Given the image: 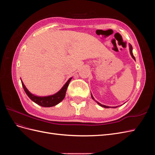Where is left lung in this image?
<instances>
[{
    "label": "left lung",
    "mask_w": 155,
    "mask_h": 155,
    "mask_svg": "<svg viewBox=\"0 0 155 155\" xmlns=\"http://www.w3.org/2000/svg\"><path fill=\"white\" fill-rule=\"evenodd\" d=\"M129 47H130V55H131V56H132L133 57V58L135 60V58H134V56L133 55V47H132V46H131L130 45H129ZM91 96H92V99L94 100V101H96L95 100H94V97L92 96V95L91 94ZM96 102H97V104H98V105H100V106H101V107H104V108H110V107H108V106H106V105H102V104H100L99 102H97V101H96ZM117 107H113L112 108H116Z\"/></svg>",
    "instance_id": "obj_1"
}]
</instances>
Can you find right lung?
I'll use <instances>...</instances> for the list:
<instances>
[{"mask_svg": "<svg viewBox=\"0 0 155 155\" xmlns=\"http://www.w3.org/2000/svg\"><path fill=\"white\" fill-rule=\"evenodd\" d=\"M71 78H70L68 81L64 84V85L63 87V88L61 89V90L57 92L54 95L49 96H46V97H39V96H36L34 94H31L28 90L26 88L25 86L24 83L21 81L22 83V85L23 88L27 94V96H28L30 99L35 102V104L37 105H39L40 106L44 107H53L56 105H58L59 103L65 97V94H66V91L67 89L68 88V86L69 85V83L71 80Z\"/></svg>", "mask_w": 155, "mask_h": 155, "instance_id": "1", "label": "right lung"}]
</instances>
